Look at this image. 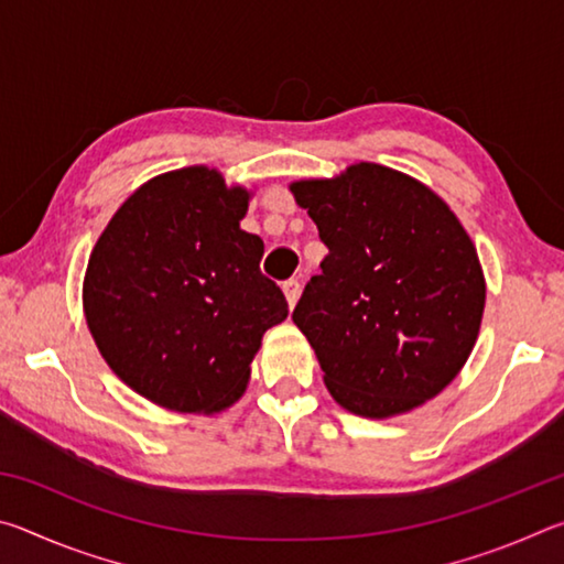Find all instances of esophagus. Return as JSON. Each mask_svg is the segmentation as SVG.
Returning <instances> with one entry per match:
<instances>
[{"mask_svg": "<svg viewBox=\"0 0 564 564\" xmlns=\"http://www.w3.org/2000/svg\"><path fill=\"white\" fill-rule=\"evenodd\" d=\"M283 293H285V301H289V305L293 308V305L299 303V299H301V283H299V279L285 281L283 283Z\"/></svg>", "mask_w": 564, "mask_h": 564, "instance_id": "1", "label": "esophagus"}]
</instances>
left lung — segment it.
Wrapping results in <instances>:
<instances>
[{
  "instance_id": "left-lung-1",
  "label": "left lung",
  "mask_w": 564,
  "mask_h": 564,
  "mask_svg": "<svg viewBox=\"0 0 564 564\" xmlns=\"http://www.w3.org/2000/svg\"><path fill=\"white\" fill-rule=\"evenodd\" d=\"M291 191L328 246L293 323L333 400L383 420L435 398L473 352L485 308L480 261L451 206L368 161Z\"/></svg>"
}]
</instances>
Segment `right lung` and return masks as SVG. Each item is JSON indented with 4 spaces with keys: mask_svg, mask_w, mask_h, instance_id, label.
Returning a JSON list of instances; mask_svg holds the SVG:
<instances>
[{
    "mask_svg": "<svg viewBox=\"0 0 564 564\" xmlns=\"http://www.w3.org/2000/svg\"><path fill=\"white\" fill-rule=\"evenodd\" d=\"M251 194L208 166L154 176L104 228L84 275V316L123 383L176 413L243 395L263 333L289 316L241 218Z\"/></svg>",
    "mask_w": 564,
    "mask_h": 564,
    "instance_id": "add662e5",
    "label": "right lung"
}]
</instances>
